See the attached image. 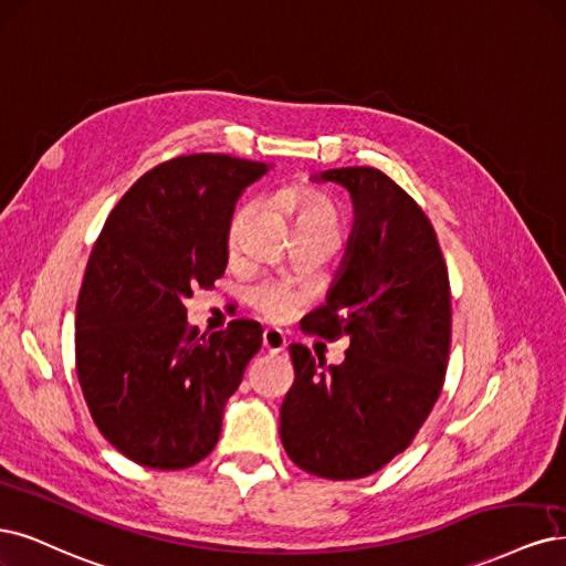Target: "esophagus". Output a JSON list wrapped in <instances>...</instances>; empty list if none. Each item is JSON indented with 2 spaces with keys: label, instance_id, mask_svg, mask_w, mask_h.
I'll list each match as a JSON object with an SVG mask.
<instances>
[{
  "label": "esophagus",
  "instance_id": "1",
  "mask_svg": "<svg viewBox=\"0 0 566 566\" xmlns=\"http://www.w3.org/2000/svg\"><path fill=\"white\" fill-rule=\"evenodd\" d=\"M262 346H264V350H269V354H281V350H285V346H287V339L281 329L266 327L262 335Z\"/></svg>",
  "mask_w": 566,
  "mask_h": 566
}]
</instances>
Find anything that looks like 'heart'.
Masks as SVG:
<instances>
[{"mask_svg": "<svg viewBox=\"0 0 566 566\" xmlns=\"http://www.w3.org/2000/svg\"><path fill=\"white\" fill-rule=\"evenodd\" d=\"M281 203L285 210L295 220V229H327V231H337V210L329 203L321 191L308 189V187H295L287 189ZM258 203L250 201L237 210V216L231 218L229 224V245L233 248L241 241V233L250 218L255 216ZM248 302L250 306L262 314L264 318L283 323L287 318L295 316V311L300 308L304 295L300 290L290 287L285 283H274V281H262L258 285H252L248 290Z\"/></svg>", "mask_w": 566, "mask_h": 566, "instance_id": "1", "label": "heart"}]
</instances>
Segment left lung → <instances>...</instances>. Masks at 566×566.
I'll return each mask as SVG.
<instances>
[{"label":"left lung","mask_w":566,"mask_h":566,"mask_svg":"<svg viewBox=\"0 0 566 566\" xmlns=\"http://www.w3.org/2000/svg\"><path fill=\"white\" fill-rule=\"evenodd\" d=\"M354 201L337 281L304 333L348 337L325 367L290 344L295 381L281 405V442L302 471L373 475L405 452L442 391L452 344L450 276L433 224L409 193L369 166L323 170Z\"/></svg>","instance_id":"obj_1"}]
</instances>
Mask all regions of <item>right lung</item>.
<instances>
[{
    "instance_id": "obj_1",
    "label": "right lung",
    "mask_w": 566,
    "mask_h": 566,
    "mask_svg": "<svg viewBox=\"0 0 566 566\" xmlns=\"http://www.w3.org/2000/svg\"><path fill=\"white\" fill-rule=\"evenodd\" d=\"M266 170L227 154L159 164L114 206L91 250L76 377L97 431L147 469H189L212 452L262 346V325L245 318L199 335L185 302L224 274L233 206Z\"/></svg>"
}]
</instances>
